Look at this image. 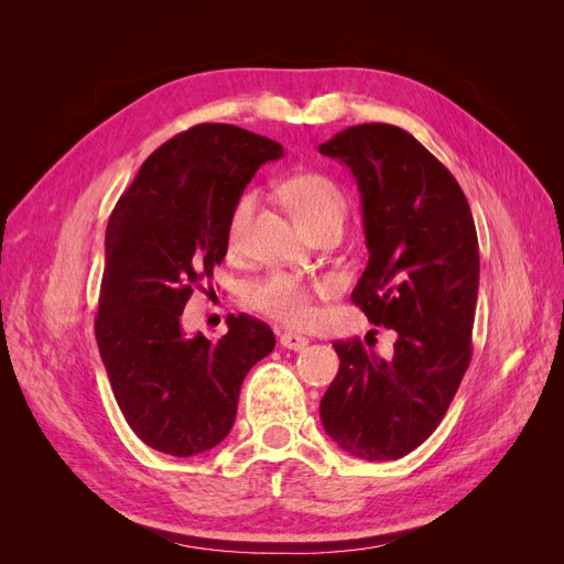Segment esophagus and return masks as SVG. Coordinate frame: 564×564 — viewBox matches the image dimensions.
<instances>
[{
  "instance_id": "obj_1",
  "label": "esophagus",
  "mask_w": 564,
  "mask_h": 564,
  "mask_svg": "<svg viewBox=\"0 0 564 564\" xmlns=\"http://www.w3.org/2000/svg\"><path fill=\"white\" fill-rule=\"evenodd\" d=\"M280 346L286 350H303L305 346H308V338L301 334H294V332H284V334H280Z\"/></svg>"
}]
</instances>
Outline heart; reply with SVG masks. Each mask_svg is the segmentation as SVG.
<instances>
[{"label":"heart","instance_id":"heart-1","mask_svg":"<svg viewBox=\"0 0 564 564\" xmlns=\"http://www.w3.org/2000/svg\"><path fill=\"white\" fill-rule=\"evenodd\" d=\"M282 195L308 232H313L322 224H327L332 218L346 220V195L334 178L324 174H294L292 178H286L282 183ZM253 209V193H247L237 199L228 224L230 251H237L242 247ZM315 292H319V284L292 275V272L275 270L270 272V275L251 282L245 292V301L251 311L265 315L268 319L286 324V327H305V324H311L315 319Z\"/></svg>","mask_w":564,"mask_h":564}]
</instances>
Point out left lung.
I'll return each instance as SVG.
<instances>
[{"label":"left lung","mask_w":564,"mask_h":564,"mask_svg":"<svg viewBox=\"0 0 564 564\" xmlns=\"http://www.w3.org/2000/svg\"><path fill=\"white\" fill-rule=\"evenodd\" d=\"M319 152L350 169L362 197L369 263L350 299L398 334L390 360L360 338L334 340L340 367L319 419L357 458H402L445 419L470 365L475 220L449 169L400 127H348Z\"/></svg>","instance_id":"1"}]
</instances>
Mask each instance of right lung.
<instances>
[{"label": "right lung", "mask_w": 564, "mask_h": 564, "mask_svg": "<svg viewBox=\"0 0 564 564\" xmlns=\"http://www.w3.org/2000/svg\"><path fill=\"white\" fill-rule=\"evenodd\" d=\"M282 145L235 124H197L160 145L117 199L94 322L115 400L148 447L195 456L224 440L249 369L275 348L265 322L230 315L216 344L187 338L193 289L228 251L237 199Z\"/></svg>", "instance_id": "add662e5"}]
</instances>
